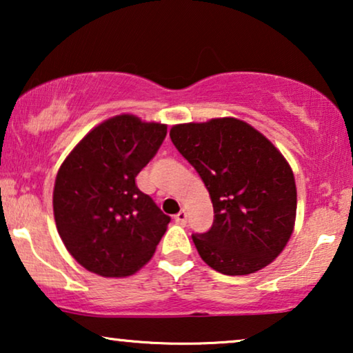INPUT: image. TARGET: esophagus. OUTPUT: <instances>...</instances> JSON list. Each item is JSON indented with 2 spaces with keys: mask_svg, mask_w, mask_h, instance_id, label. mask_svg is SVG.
Returning <instances> with one entry per match:
<instances>
[{
  "mask_svg": "<svg viewBox=\"0 0 353 353\" xmlns=\"http://www.w3.org/2000/svg\"><path fill=\"white\" fill-rule=\"evenodd\" d=\"M186 220H188V214H186L185 210H180V212H178V214L175 215V221H176V223L185 225Z\"/></svg>",
  "mask_w": 353,
  "mask_h": 353,
  "instance_id": "esophagus-1",
  "label": "esophagus"
}]
</instances>
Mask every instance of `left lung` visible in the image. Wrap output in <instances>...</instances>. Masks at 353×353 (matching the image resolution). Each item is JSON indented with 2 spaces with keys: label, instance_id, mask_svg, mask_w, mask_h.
<instances>
[{
  "label": "left lung",
  "instance_id": "left-lung-1",
  "mask_svg": "<svg viewBox=\"0 0 353 353\" xmlns=\"http://www.w3.org/2000/svg\"><path fill=\"white\" fill-rule=\"evenodd\" d=\"M170 138L214 204L210 230L192 233L202 260L231 276L267 267L296 220V181L286 159L262 133L231 117L175 125Z\"/></svg>",
  "mask_w": 353,
  "mask_h": 353
}]
</instances>
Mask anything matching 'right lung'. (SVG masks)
Wrapping results in <instances>:
<instances>
[{"instance_id":"right-lung-1","label":"right lung","mask_w":353,"mask_h":353,"mask_svg":"<svg viewBox=\"0 0 353 353\" xmlns=\"http://www.w3.org/2000/svg\"><path fill=\"white\" fill-rule=\"evenodd\" d=\"M167 125L119 115L77 144L57 173L52 207L62 243L81 267L128 276L152 257L170 216L137 186Z\"/></svg>"}]
</instances>
